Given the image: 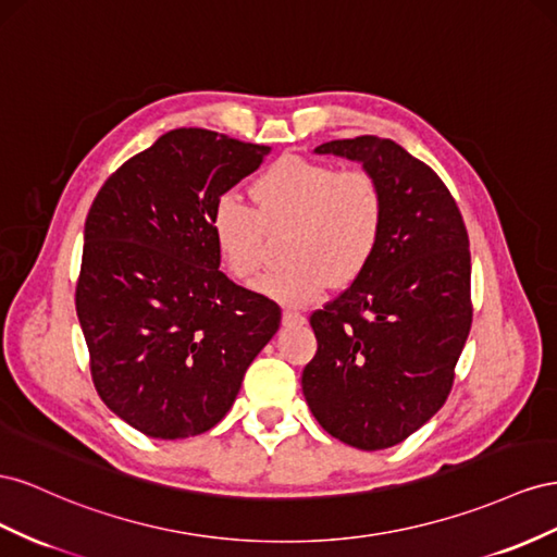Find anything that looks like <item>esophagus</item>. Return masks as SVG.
Returning <instances> with one entry per match:
<instances>
[{
  "instance_id": "obj_1",
  "label": "esophagus",
  "mask_w": 557,
  "mask_h": 557,
  "mask_svg": "<svg viewBox=\"0 0 557 557\" xmlns=\"http://www.w3.org/2000/svg\"><path fill=\"white\" fill-rule=\"evenodd\" d=\"M282 324H284V326L306 324V314H300V312H296V310H284V312H282Z\"/></svg>"
}]
</instances>
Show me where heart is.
<instances>
[{
  "label": "heart",
  "instance_id": "obj_1",
  "mask_svg": "<svg viewBox=\"0 0 557 557\" xmlns=\"http://www.w3.org/2000/svg\"><path fill=\"white\" fill-rule=\"evenodd\" d=\"M257 212L233 196H219L210 228L221 261L237 280H251L265 263L263 226H289L284 257L259 289L282 306H308L333 277L355 280L380 243L385 196L367 168L336 170L331 163L284 156L253 182Z\"/></svg>",
  "mask_w": 557,
  "mask_h": 557
}]
</instances>
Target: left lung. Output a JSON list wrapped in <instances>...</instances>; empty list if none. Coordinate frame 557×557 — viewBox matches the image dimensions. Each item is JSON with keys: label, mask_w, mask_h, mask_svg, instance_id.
Instances as JSON below:
<instances>
[{"label": "left lung", "mask_w": 557, "mask_h": 557, "mask_svg": "<svg viewBox=\"0 0 557 557\" xmlns=\"http://www.w3.org/2000/svg\"><path fill=\"white\" fill-rule=\"evenodd\" d=\"M359 161L385 196L369 265L310 326L306 401L324 432L383 450L432 420L453 389L471 329V253L465 219L438 174L392 139L361 135L317 147Z\"/></svg>", "instance_id": "obj_1"}]
</instances>
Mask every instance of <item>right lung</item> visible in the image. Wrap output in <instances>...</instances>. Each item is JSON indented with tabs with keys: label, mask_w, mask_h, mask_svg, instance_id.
I'll use <instances>...</instances> for the list:
<instances>
[{
	"label": "right lung",
	"mask_w": 557,
	"mask_h": 557,
	"mask_svg": "<svg viewBox=\"0 0 557 557\" xmlns=\"http://www.w3.org/2000/svg\"><path fill=\"white\" fill-rule=\"evenodd\" d=\"M270 147L177 128L128 158L84 228L76 314L111 412L151 438L208 432L280 329L273 300L221 273L210 228L219 196Z\"/></svg>",
	"instance_id": "1"
}]
</instances>
